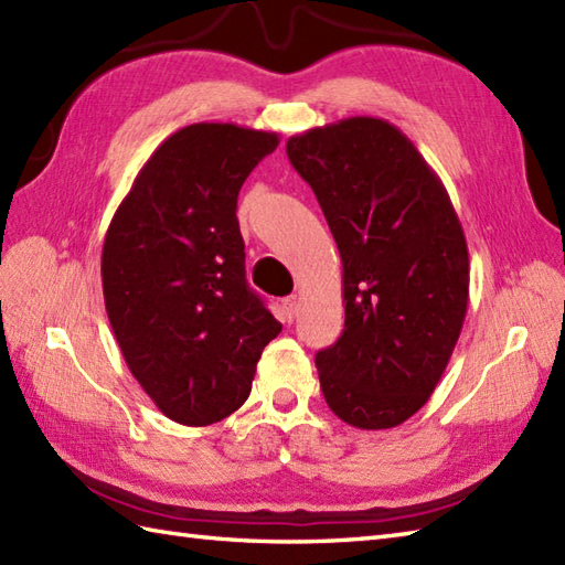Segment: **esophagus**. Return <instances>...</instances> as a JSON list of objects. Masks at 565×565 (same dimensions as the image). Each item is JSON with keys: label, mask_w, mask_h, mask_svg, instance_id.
<instances>
[{"label": "esophagus", "mask_w": 565, "mask_h": 565, "mask_svg": "<svg viewBox=\"0 0 565 565\" xmlns=\"http://www.w3.org/2000/svg\"><path fill=\"white\" fill-rule=\"evenodd\" d=\"M281 306H284V310H286V316L296 318L298 308H301V298H298V296H286L284 301H281Z\"/></svg>", "instance_id": "obj_1"}]
</instances>
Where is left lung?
<instances>
[{"instance_id": "left-lung-1", "label": "left lung", "mask_w": 565, "mask_h": 565, "mask_svg": "<svg viewBox=\"0 0 565 565\" xmlns=\"http://www.w3.org/2000/svg\"><path fill=\"white\" fill-rule=\"evenodd\" d=\"M342 257L344 330L316 354L330 411L388 429L423 407L468 308V247L441 179L401 128L352 116L286 142Z\"/></svg>"}]
</instances>
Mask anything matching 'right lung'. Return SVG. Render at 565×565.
<instances>
[{
  "label": "right lung",
  "mask_w": 565,
  "mask_h": 565,
  "mask_svg": "<svg viewBox=\"0 0 565 565\" xmlns=\"http://www.w3.org/2000/svg\"><path fill=\"white\" fill-rule=\"evenodd\" d=\"M276 146V134L235 124L179 128L142 164L106 231V316L130 374L179 425L235 413L281 332L247 286L235 215L239 186Z\"/></svg>",
  "instance_id": "obj_1"
}]
</instances>
